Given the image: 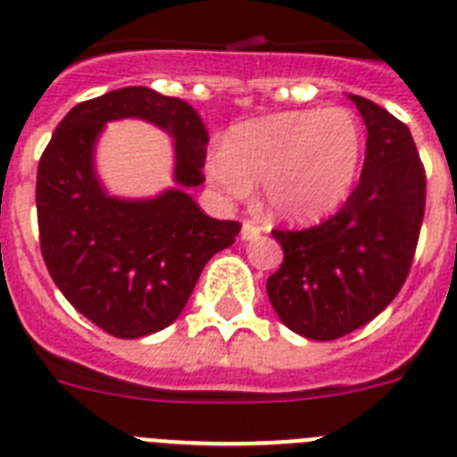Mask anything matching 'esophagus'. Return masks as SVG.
<instances>
[{"label": "esophagus", "instance_id": "34e87169", "mask_svg": "<svg viewBox=\"0 0 457 457\" xmlns=\"http://www.w3.org/2000/svg\"><path fill=\"white\" fill-rule=\"evenodd\" d=\"M261 231H263V228H261L259 224H254V221H245L243 231H240V240H245V243H247V240H256V237L261 236Z\"/></svg>", "mask_w": 457, "mask_h": 457}]
</instances>
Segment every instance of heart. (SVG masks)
Here are the masks:
<instances>
[{
    "instance_id": "b5f03b06",
    "label": "heart",
    "mask_w": 457,
    "mask_h": 457,
    "mask_svg": "<svg viewBox=\"0 0 457 457\" xmlns=\"http://www.w3.org/2000/svg\"><path fill=\"white\" fill-rule=\"evenodd\" d=\"M365 136L346 108L284 111L231 129L224 150L205 162L210 182L240 201L261 182L268 212L314 221L335 212L358 180Z\"/></svg>"
}]
</instances>
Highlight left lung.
Masks as SVG:
<instances>
[{
	"label": "left lung",
	"instance_id": "1",
	"mask_svg": "<svg viewBox=\"0 0 457 457\" xmlns=\"http://www.w3.org/2000/svg\"><path fill=\"white\" fill-rule=\"evenodd\" d=\"M368 127L361 182L342 210L305 231H272L284 261L266 288L287 328L337 340L391 305L411 268L425 212V170L407 124L349 95Z\"/></svg>",
	"mask_w": 457,
	"mask_h": 457
}]
</instances>
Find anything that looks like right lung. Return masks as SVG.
<instances>
[{"mask_svg":"<svg viewBox=\"0 0 457 457\" xmlns=\"http://www.w3.org/2000/svg\"><path fill=\"white\" fill-rule=\"evenodd\" d=\"M124 116L145 119L174 138L176 187L157 197H111L96 175V140L108 121ZM208 140L187 101L122 87L73 106L41 154L43 261L64 298L115 337L136 340L170 326L205 263L236 243L240 224L212 220L187 194L205 180Z\"/></svg>","mask_w":457,"mask_h":457,"instance_id":"right-lung-1","label":"right lung"}]
</instances>
